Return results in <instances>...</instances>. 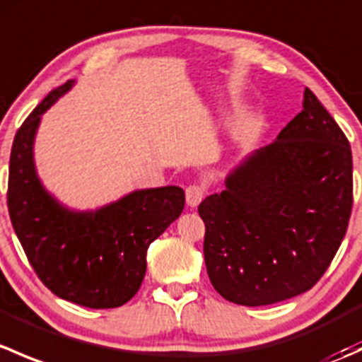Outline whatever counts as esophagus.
Masks as SVG:
<instances>
[{"mask_svg":"<svg viewBox=\"0 0 362 362\" xmlns=\"http://www.w3.org/2000/svg\"><path fill=\"white\" fill-rule=\"evenodd\" d=\"M204 194H206V187H203V185L192 184L185 189V199H187L189 206L192 208L198 206V204L203 202Z\"/></svg>","mask_w":362,"mask_h":362,"instance_id":"esophagus-1","label":"esophagus"}]
</instances>
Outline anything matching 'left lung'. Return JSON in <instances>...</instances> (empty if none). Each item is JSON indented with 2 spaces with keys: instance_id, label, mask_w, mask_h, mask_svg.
I'll return each mask as SVG.
<instances>
[{
  "instance_id": "1",
  "label": "left lung",
  "mask_w": 362,
  "mask_h": 362,
  "mask_svg": "<svg viewBox=\"0 0 362 362\" xmlns=\"http://www.w3.org/2000/svg\"><path fill=\"white\" fill-rule=\"evenodd\" d=\"M204 264L222 298L262 306L312 289L352 211V151L315 94L276 140L247 156L198 208Z\"/></svg>"
}]
</instances>
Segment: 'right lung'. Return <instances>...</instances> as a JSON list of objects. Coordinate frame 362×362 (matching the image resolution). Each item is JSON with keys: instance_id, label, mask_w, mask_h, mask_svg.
Returning a JSON list of instances; mask_svg holds the SVG:
<instances>
[{"instance_id": "1", "label": "right lung", "mask_w": 362, "mask_h": 362, "mask_svg": "<svg viewBox=\"0 0 362 362\" xmlns=\"http://www.w3.org/2000/svg\"><path fill=\"white\" fill-rule=\"evenodd\" d=\"M49 93L13 138L8 211L13 231L38 279L61 299L87 308H117L140 289L147 249L178 218L184 189H141L94 211L63 206L40 182L33 144L42 115L73 87Z\"/></svg>"}]
</instances>
